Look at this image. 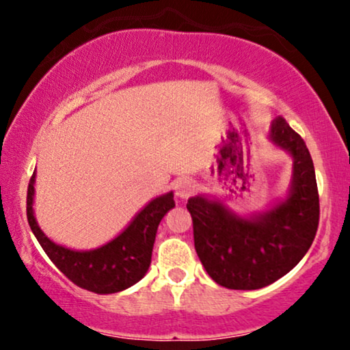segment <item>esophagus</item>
I'll use <instances>...</instances> for the list:
<instances>
[{
  "label": "esophagus",
  "mask_w": 350,
  "mask_h": 350,
  "mask_svg": "<svg viewBox=\"0 0 350 350\" xmlns=\"http://www.w3.org/2000/svg\"><path fill=\"white\" fill-rule=\"evenodd\" d=\"M196 185L194 181H191L189 178H181L175 183V194L181 199H188L191 194L194 193Z\"/></svg>",
  "instance_id": "1"
}]
</instances>
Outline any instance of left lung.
I'll use <instances>...</instances> for the list:
<instances>
[{
	"mask_svg": "<svg viewBox=\"0 0 350 350\" xmlns=\"http://www.w3.org/2000/svg\"><path fill=\"white\" fill-rule=\"evenodd\" d=\"M271 140L295 159L286 200L250 219L200 196L186 204L200 262L217 284L231 290H258L284 277L308 253L317 234L319 189L308 146L284 118L272 122Z\"/></svg>",
	"mask_w": 350,
	"mask_h": 350,
	"instance_id": "1",
	"label": "left lung"
}]
</instances>
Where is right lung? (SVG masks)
Here are the masks:
<instances>
[{
    "instance_id": "right-lung-1",
    "label": "right lung",
    "mask_w": 350,
    "mask_h": 350,
    "mask_svg": "<svg viewBox=\"0 0 350 350\" xmlns=\"http://www.w3.org/2000/svg\"><path fill=\"white\" fill-rule=\"evenodd\" d=\"M35 172L27 191V218L42 250L62 274L81 288L111 295L137 284L151 265V253L161 219L175 207L174 194L156 198L133 218L126 231L107 245L90 252H75L49 241L33 217Z\"/></svg>"
}]
</instances>
